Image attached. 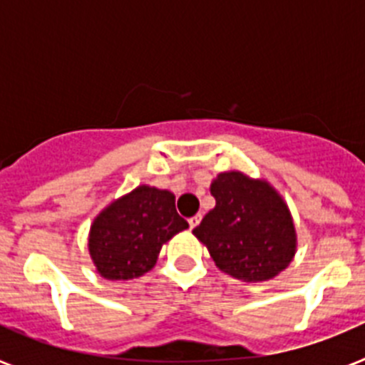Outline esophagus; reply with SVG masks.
I'll list each match as a JSON object with an SVG mask.
<instances>
[{
	"mask_svg": "<svg viewBox=\"0 0 365 365\" xmlns=\"http://www.w3.org/2000/svg\"><path fill=\"white\" fill-rule=\"evenodd\" d=\"M201 219H202L201 214H197V215H193V217H190V219H188L190 228H195V227H197L199 222H201Z\"/></svg>",
	"mask_w": 365,
	"mask_h": 365,
	"instance_id": "1",
	"label": "esophagus"
}]
</instances>
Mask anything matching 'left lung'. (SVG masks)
I'll list each match as a JSON object with an SVG mask.
<instances>
[{
  "instance_id": "8db88e82",
  "label": "left lung",
  "mask_w": 365,
  "mask_h": 365,
  "mask_svg": "<svg viewBox=\"0 0 365 365\" xmlns=\"http://www.w3.org/2000/svg\"><path fill=\"white\" fill-rule=\"evenodd\" d=\"M215 206L193 228L222 272L243 282H267L282 272L296 250L289 208L263 180L240 172L212 182Z\"/></svg>"
}]
</instances>
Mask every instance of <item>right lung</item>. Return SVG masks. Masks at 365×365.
I'll list each match as a JSON object with an SVG mask.
<instances>
[{"mask_svg": "<svg viewBox=\"0 0 365 365\" xmlns=\"http://www.w3.org/2000/svg\"><path fill=\"white\" fill-rule=\"evenodd\" d=\"M186 228L173 193L138 186L95 219L89 252L104 278L133 279L157 263L163 243Z\"/></svg>", "mask_w": 365, "mask_h": 365, "instance_id": "add662e5", "label": "right lung"}]
</instances>
